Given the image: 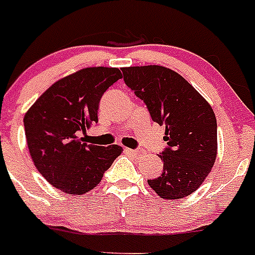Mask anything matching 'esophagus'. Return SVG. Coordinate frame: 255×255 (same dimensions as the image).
I'll list each match as a JSON object with an SVG mask.
<instances>
[{
  "label": "esophagus",
  "instance_id": "1",
  "mask_svg": "<svg viewBox=\"0 0 255 255\" xmlns=\"http://www.w3.org/2000/svg\"><path fill=\"white\" fill-rule=\"evenodd\" d=\"M125 151H128V153L132 154V155H140V154H143V149H129V148H126Z\"/></svg>",
  "mask_w": 255,
  "mask_h": 255
}]
</instances>
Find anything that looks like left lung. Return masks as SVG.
I'll return each mask as SVG.
<instances>
[{"instance_id": "1", "label": "left lung", "mask_w": 255, "mask_h": 255, "mask_svg": "<svg viewBox=\"0 0 255 255\" xmlns=\"http://www.w3.org/2000/svg\"><path fill=\"white\" fill-rule=\"evenodd\" d=\"M125 85L146 105L151 120L165 126L163 172L148 184L165 200L195 192L216 159L218 124L209 102L177 72L162 65L121 69Z\"/></svg>"}]
</instances>
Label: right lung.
Segmentation results:
<instances>
[{
  "label": "right lung",
  "instance_id": "right-lung-1",
  "mask_svg": "<svg viewBox=\"0 0 255 255\" xmlns=\"http://www.w3.org/2000/svg\"><path fill=\"white\" fill-rule=\"evenodd\" d=\"M123 77L120 69L85 68L55 82L25 114L27 146L35 167L50 184L69 195H83L101 182L123 151L119 145L83 143L99 121L100 100Z\"/></svg>",
  "mask_w": 255,
  "mask_h": 255
}]
</instances>
